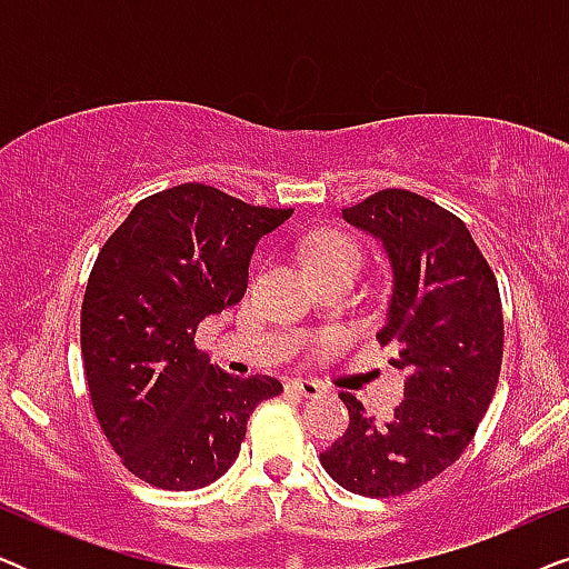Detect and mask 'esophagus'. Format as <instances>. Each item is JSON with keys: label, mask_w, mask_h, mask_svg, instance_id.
Returning <instances> with one entry per match:
<instances>
[{"label": "esophagus", "mask_w": 569, "mask_h": 569, "mask_svg": "<svg viewBox=\"0 0 569 569\" xmlns=\"http://www.w3.org/2000/svg\"><path fill=\"white\" fill-rule=\"evenodd\" d=\"M292 393L302 396V399H321L323 396V386L318 383V380H310V378H295L287 383Z\"/></svg>", "instance_id": "34e87169"}]
</instances>
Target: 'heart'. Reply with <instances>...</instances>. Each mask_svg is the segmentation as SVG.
Wrapping results in <instances>:
<instances>
[{"instance_id": "heart-1", "label": "heart", "mask_w": 569, "mask_h": 569, "mask_svg": "<svg viewBox=\"0 0 569 569\" xmlns=\"http://www.w3.org/2000/svg\"><path fill=\"white\" fill-rule=\"evenodd\" d=\"M337 261L360 263V251H357L355 240L341 236V232H321V236L310 240L308 263H337Z\"/></svg>"}]
</instances>
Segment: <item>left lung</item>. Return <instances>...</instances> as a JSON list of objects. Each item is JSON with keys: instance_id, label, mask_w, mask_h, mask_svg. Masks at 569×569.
<instances>
[{"instance_id": "left-lung-1", "label": "left lung", "mask_w": 569, "mask_h": 569, "mask_svg": "<svg viewBox=\"0 0 569 569\" xmlns=\"http://www.w3.org/2000/svg\"><path fill=\"white\" fill-rule=\"evenodd\" d=\"M341 220L376 238L391 267L378 339L396 349L403 401L378 422L341 393L349 427L321 463L349 492L407 495L463 453L492 403L502 368L500 290L469 228L419 193L378 191L341 209Z\"/></svg>"}]
</instances>
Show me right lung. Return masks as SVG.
I'll return each mask as SVG.
<instances>
[{
    "instance_id": "obj_1",
    "label": "right lung",
    "mask_w": 569,
    "mask_h": 569,
    "mask_svg": "<svg viewBox=\"0 0 569 569\" xmlns=\"http://www.w3.org/2000/svg\"><path fill=\"white\" fill-rule=\"evenodd\" d=\"M290 217L183 183L139 201L98 253L82 300L84 378L100 430L147 485H212L253 409L282 393L277 378L217 368L193 337L240 302L256 246Z\"/></svg>"
}]
</instances>
